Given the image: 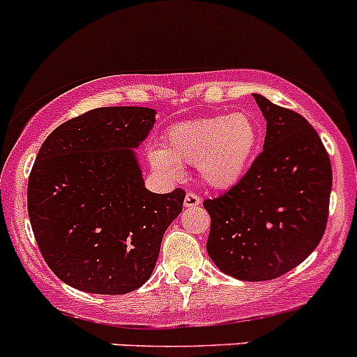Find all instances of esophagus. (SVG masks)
<instances>
[{"mask_svg":"<svg viewBox=\"0 0 357 357\" xmlns=\"http://www.w3.org/2000/svg\"><path fill=\"white\" fill-rule=\"evenodd\" d=\"M200 202L202 200L199 199V195H197V193L188 192L185 197V207H199Z\"/></svg>","mask_w":357,"mask_h":357,"instance_id":"esophagus-1","label":"esophagus"}]
</instances>
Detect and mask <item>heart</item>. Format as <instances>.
I'll return each instance as SVG.
<instances>
[{
	"label": "heart",
	"mask_w": 357,
	"mask_h": 357,
	"mask_svg": "<svg viewBox=\"0 0 357 357\" xmlns=\"http://www.w3.org/2000/svg\"><path fill=\"white\" fill-rule=\"evenodd\" d=\"M259 143L261 129L254 115L235 112L171 126L164 135V149L152 150L149 158L169 179L181 178V165H195L205 186L228 190L247 174Z\"/></svg>",
	"instance_id": "b5f03b06"
}]
</instances>
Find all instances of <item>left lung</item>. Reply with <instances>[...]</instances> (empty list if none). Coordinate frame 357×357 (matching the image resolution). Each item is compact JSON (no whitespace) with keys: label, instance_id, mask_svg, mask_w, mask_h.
<instances>
[{"label":"left lung","instance_id":"8db88e82","mask_svg":"<svg viewBox=\"0 0 357 357\" xmlns=\"http://www.w3.org/2000/svg\"><path fill=\"white\" fill-rule=\"evenodd\" d=\"M254 98L266 119L264 150L235 186L204 207L212 262L236 280L266 282L301 264L321 242L332 165L301 114Z\"/></svg>","mask_w":357,"mask_h":357}]
</instances>
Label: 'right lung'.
Segmentation results:
<instances>
[{"label":"right lung","mask_w":357,"mask_h":357,"mask_svg":"<svg viewBox=\"0 0 357 357\" xmlns=\"http://www.w3.org/2000/svg\"><path fill=\"white\" fill-rule=\"evenodd\" d=\"M153 109L102 107L63 122L39 149L27 186L34 238L53 273L88 294L122 295L152 275L185 192L145 188L135 149Z\"/></svg>","instance_id":"add662e5"}]
</instances>
